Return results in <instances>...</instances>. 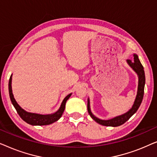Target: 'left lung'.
<instances>
[{
  "instance_id": "8db88e82",
  "label": "left lung",
  "mask_w": 157,
  "mask_h": 157,
  "mask_svg": "<svg viewBox=\"0 0 157 157\" xmlns=\"http://www.w3.org/2000/svg\"><path fill=\"white\" fill-rule=\"evenodd\" d=\"M134 60L128 59L127 62L131 67L134 69L139 76V85H138V91H137V95L135 99L134 104L133 105L132 108L130 109L128 112H126L124 114L119 116V117H115L112 119L110 120H101L92 114L91 111H90L89 108V102L88 101V112H89V115L98 124H101L103 126H119L120 125L125 123L126 121H128L130 119L132 115H134L136 111L138 110L139 107L140 106L142 101L143 97H144V85H145V74L144 71V67L142 64L141 63L140 61H139L138 56L134 54Z\"/></svg>"
}]
</instances>
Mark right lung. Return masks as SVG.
I'll use <instances>...</instances> for the list:
<instances>
[{"label":"right lung","mask_w":157,"mask_h":157,"mask_svg":"<svg viewBox=\"0 0 157 157\" xmlns=\"http://www.w3.org/2000/svg\"><path fill=\"white\" fill-rule=\"evenodd\" d=\"M12 76H10L9 82H8V91H9V96L10 101H11L13 105L16 109L17 113H18V115L20 116L21 119L23 121L27 122L28 124H31V125H38V126H42V125H48L53 123V122L59 120L63 114L64 109H65V105L66 102L69 97L71 95V94H68L66 97L64 98L63 102H62L61 106L59 109V111L57 112H56L53 114L50 115H40V114H36V113H28L26 111L23 110V109H21L19 105L17 104V102L15 100L12 93V89H11V80H12Z\"/></svg>","instance_id":"obj_1"}]
</instances>
